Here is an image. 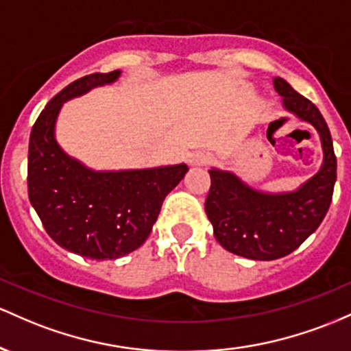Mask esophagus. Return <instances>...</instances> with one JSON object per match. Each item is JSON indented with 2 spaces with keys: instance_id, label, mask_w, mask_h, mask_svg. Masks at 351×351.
Here are the masks:
<instances>
[{
  "instance_id": "1",
  "label": "esophagus",
  "mask_w": 351,
  "mask_h": 351,
  "mask_svg": "<svg viewBox=\"0 0 351 351\" xmlns=\"http://www.w3.org/2000/svg\"><path fill=\"white\" fill-rule=\"evenodd\" d=\"M189 165H206L208 164V160H210V157H208V154H206V152H194V154L189 156Z\"/></svg>"
}]
</instances>
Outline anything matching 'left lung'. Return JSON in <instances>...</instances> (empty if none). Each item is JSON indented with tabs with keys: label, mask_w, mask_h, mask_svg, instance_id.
I'll use <instances>...</instances> for the list:
<instances>
[{
	"label": "left lung",
	"mask_w": 351,
	"mask_h": 351,
	"mask_svg": "<svg viewBox=\"0 0 351 351\" xmlns=\"http://www.w3.org/2000/svg\"><path fill=\"white\" fill-rule=\"evenodd\" d=\"M274 88L287 111L317 129L324 164L297 191L280 194L255 191L228 171H208L206 212L215 239L226 250L252 261H275L298 249L328 212L337 180L333 141L317 106L282 77H275Z\"/></svg>",
	"instance_id": "1"
}]
</instances>
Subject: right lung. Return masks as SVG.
I'll return each instance as SVG.
<instances>
[{
	"mask_svg": "<svg viewBox=\"0 0 351 351\" xmlns=\"http://www.w3.org/2000/svg\"><path fill=\"white\" fill-rule=\"evenodd\" d=\"M119 76L121 71L96 73L71 82L43 109L29 136L31 206L59 247L93 261H114L139 249L165 195L189 171L186 164H177L96 172L59 147L54 125L62 102L111 84Z\"/></svg>",
	"mask_w": 351,
	"mask_h": 351,
	"instance_id": "add662e5",
	"label": "right lung"
}]
</instances>
